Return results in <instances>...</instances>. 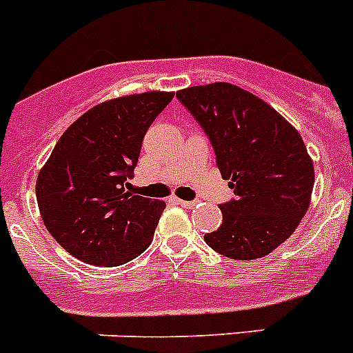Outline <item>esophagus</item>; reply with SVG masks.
<instances>
[{
	"mask_svg": "<svg viewBox=\"0 0 353 353\" xmlns=\"http://www.w3.org/2000/svg\"><path fill=\"white\" fill-rule=\"evenodd\" d=\"M174 203L180 205V207L183 208H192L196 205L194 201H185V199H179V198H174Z\"/></svg>",
	"mask_w": 353,
	"mask_h": 353,
	"instance_id": "esophagus-1",
	"label": "esophagus"
}]
</instances>
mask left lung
Masks as SVG:
<instances>
[{"label": "left lung", "instance_id": "obj_1", "mask_svg": "<svg viewBox=\"0 0 353 353\" xmlns=\"http://www.w3.org/2000/svg\"><path fill=\"white\" fill-rule=\"evenodd\" d=\"M214 148L235 198L219 205L223 224L205 235L232 260H256L281 245L310 207L313 161L301 134L252 93L230 83L176 92Z\"/></svg>", "mask_w": 353, "mask_h": 353}]
</instances>
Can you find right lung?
Wrapping results in <instances>:
<instances>
[{"label":"right lung","mask_w":353,"mask_h":353,"mask_svg":"<svg viewBox=\"0 0 353 353\" xmlns=\"http://www.w3.org/2000/svg\"><path fill=\"white\" fill-rule=\"evenodd\" d=\"M173 92L102 102L63 132L37 179L48 232L84 263L118 267L146 251L164 201L125 192L143 138Z\"/></svg>","instance_id":"add662e5"}]
</instances>
